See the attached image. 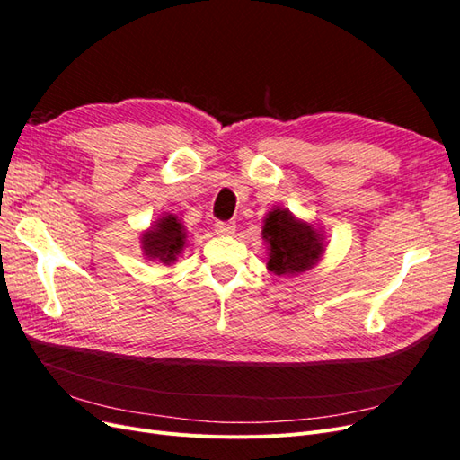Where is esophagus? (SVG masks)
Segmentation results:
<instances>
[{
  "instance_id": "34e87169",
  "label": "esophagus",
  "mask_w": 460,
  "mask_h": 460,
  "mask_svg": "<svg viewBox=\"0 0 460 460\" xmlns=\"http://www.w3.org/2000/svg\"><path fill=\"white\" fill-rule=\"evenodd\" d=\"M215 232L218 235H232L235 232V225H234V222L218 220V222H215Z\"/></svg>"
}]
</instances>
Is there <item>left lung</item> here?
Segmentation results:
<instances>
[{"label": "left lung", "mask_w": 460, "mask_h": 460, "mask_svg": "<svg viewBox=\"0 0 460 460\" xmlns=\"http://www.w3.org/2000/svg\"><path fill=\"white\" fill-rule=\"evenodd\" d=\"M262 238L270 247L267 269L278 276H296L313 269L324 252L323 235L309 222L297 220L288 208H274L264 218Z\"/></svg>", "instance_id": "8db88e82"}]
</instances>
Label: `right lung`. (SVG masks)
<instances>
[{
  "instance_id": "right-lung-1",
  "label": "right lung",
  "mask_w": 460,
  "mask_h": 460,
  "mask_svg": "<svg viewBox=\"0 0 460 460\" xmlns=\"http://www.w3.org/2000/svg\"><path fill=\"white\" fill-rule=\"evenodd\" d=\"M186 243V228L174 215L159 218L151 230L142 235V249L146 257L159 259L163 262H172L182 252Z\"/></svg>"
}]
</instances>
